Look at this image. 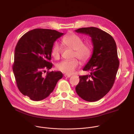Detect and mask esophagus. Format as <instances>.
Returning a JSON list of instances; mask_svg holds the SVG:
<instances>
[{"label": "esophagus", "instance_id": "esophagus-1", "mask_svg": "<svg viewBox=\"0 0 134 134\" xmlns=\"http://www.w3.org/2000/svg\"><path fill=\"white\" fill-rule=\"evenodd\" d=\"M64 76L66 78H69V77H70V75H67V74H65Z\"/></svg>", "mask_w": 134, "mask_h": 134}]
</instances>
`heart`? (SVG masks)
<instances>
[{
  "instance_id": "heart-1",
  "label": "heart",
  "mask_w": 134,
  "mask_h": 134,
  "mask_svg": "<svg viewBox=\"0 0 134 134\" xmlns=\"http://www.w3.org/2000/svg\"><path fill=\"white\" fill-rule=\"evenodd\" d=\"M63 44L67 48L74 50V57L77 58L82 63L87 62L91 58L92 48L89 43H84L82 38L75 33L67 35L62 39ZM62 52V48L58 43H55L52 47L51 54L55 59H59ZM80 63L79 60L74 58L70 60H63L57 64L56 68L58 70L71 75L76 70Z\"/></svg>"
}]
</instances>
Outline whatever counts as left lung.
I'll use <instances>...</instances> for the list:
<instances>
[{
  "instance_id": "left-lung-1",
  "label": "left lung",
  "mask_w": 134,
  "mask_h": 134,
  "mask_svg": "<svg viewBox=\"0 0 134 134\" xmlns=\"http://www.w3.org/2000/svg\"><path fill=\"white\" fill-rule=\"evenodd\" d=\"M76 32L89 35L93 45L92 55L83 69L91 74L80 76L76 92L86 101H97L109 92L115 81L119 66L116 43L111 35L97 27H83Z\"/></svg>"
}]
</instances>
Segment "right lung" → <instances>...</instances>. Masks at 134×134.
<instances>
[{
  "mask_svg": "<svg viewBox=\"0 0 134 134\" xmlns=\"http://www.w3.org/2000/svg\"><path fill=\"white\" fill-rule=\"evenodd\" d=\"M64 35L55 30L36 29L24 34L15 47L13 70L17 87L33 101L47 98L63 75L60 71H49L54 41Z\"/></svg>",
  "mask_w": 134,
  "mask_h": 134,
  "instance_id": "right-lung-1",
  "label": "right lung"
}]
</instances>
